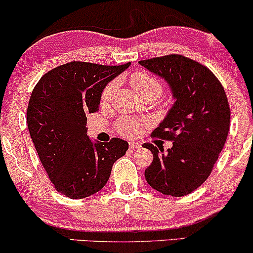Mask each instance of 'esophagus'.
<instances>
[{
    "mask_svg": "<svg viewBox=\"0 0 253 253\" xmlns=\"http://www.w3.org/2000/svg\"><path fill=\"white\" fill-rule=\"evenodd\" d=\"M140 147H141V144H140V142H136V141L129 142L130 150H136V148H140Z\"/></svg>",
    "mask_w": 253,
    "mask_h": 253,
    "instance_id": "esophagus-1",
    "label": "esophagus"
}]
</instances>
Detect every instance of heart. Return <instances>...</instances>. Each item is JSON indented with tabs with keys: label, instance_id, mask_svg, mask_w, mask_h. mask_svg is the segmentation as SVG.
I'll return each instance as SVG.
<instances>
[{
	"label": "heart",
	"instance_id": "b5f03b06",
	"mask_svg": "<svg viewBox=\"0 0 253 253\" xmlns=\"http://www.w3.org/2000/svg\"><path fill=\"white\" fill-rule=\"evenodd\" d=\"M129 84L140 97H144L148 94H153L158 97L163 92V84L157 78L152 77L151 74L145 72H135L130 74ZM115 87H117V82L111 81L103 88L101 93V103L105 105L111 101L115 92ZM117 128L120 134L127 136V138H135L141 132L142 123L133 120V119L123 118L118 121Z\"/></svg>",
	"mask_w": 253,
	"mask_h": 253
}]
</instances>
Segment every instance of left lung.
<instances>
[{
	"mask_svg": "<svg viewBox=\"0 0 253 253\" xmlns=\"http://www.w3.org/2000/svg\"><path fill=\"white\" fill-rule=\"evenodd\" d=\"M165 79L174 105L152 135L173 141L164 152L146 142L153 161L145 169L148 185L160 193L187 196L211 174L230 129L231 109L220 81L208 67L171 54L139 61Z\"/></svg>",
	"mask_w": 253,
	"mask_h": 253,
	"instance_id": "obj_1",
	"label": "left lung"
}]
</instances>
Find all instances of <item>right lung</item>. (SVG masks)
Listing matches in <instances>:
<instances>
[{
	"instance_id": "1",
	"label": "right lung",
	"mask_w": 253,
	"mask_h": 253,
	"mask_svg": "<svg viewBox=\"0 0 253 253\" xmlns=\"http://www.w3.org/2000/svg\"><path fill=\"white\" fill-rule=\"evenodd\" d=\"M129 65L72 61L45 73L33 89L27 125L42 166L63 196L82 199L99 192L128 150L119 138L93 142L86 115L99 109L103 88Z\"/></svg>"
}]
</instances>
